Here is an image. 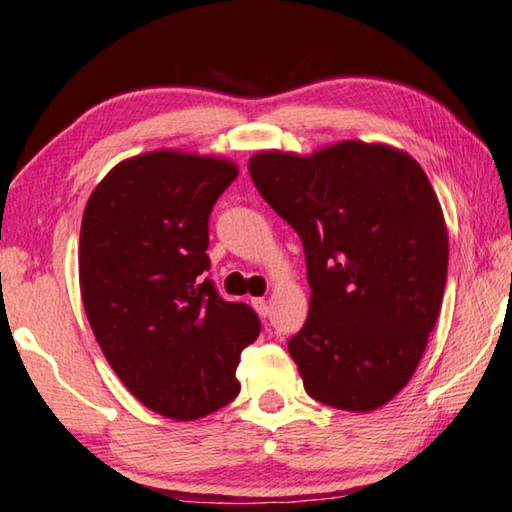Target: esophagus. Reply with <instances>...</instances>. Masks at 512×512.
<instances>
[{
  "label": "esophagus",
  "instance_id": "obj_1",
  "mask_svg": "<svg viewBox=\"0 0 512 512\" xmlns=\"http://www.w3.org/2000/svg\"><path fill=\"white\" fill-rule=\"evenodd\" d=\"M253 306H255V311L262 315V318H266V315H268V304H266L264 297H253Z\"/></svg>",
  "mask_w": 512,
  "mask_h": 512
}]
</instances>
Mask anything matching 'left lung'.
Returning <instances> with one entry per match:
<instances>
[{
    "label": "left lung",
    "instance_id": "left-lung-1",
    "mask_svg": "<svg viewBox=\"0 0 512 512\" xmlns=\"http://www.w3.org/2000/svg\"><path fill=\"white\" fill-rule=\"evenodd\" d=\"M248 167L304 246L309 318L288 353L306 394L376 410L412 378L441 311L448 232L430 181L412 156L360 141Z\"/></svg>",
    "mask_w": 512,
    "mask_h": 512
}]
</instances>
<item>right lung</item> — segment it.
<instances>
[{
    "label": "right lung",
    "instance_id": "obj_1",
    "mask_svg": "<svg viewBox=\"0 0 512 512\" xmlns=\"http://www.w3.org/2000/svg\"><path fill=\"white\" fill-rule=\"evenodd\" d=\"M237 174L208 156H134L100 181L82 217L80 291L98 345L138 401L176 421L239 394V356L262 331L248 304L206 277L210 212Z\"/></svg>",
    "mask_w": 512,
    "mask_h": 512
}]
</instances>
